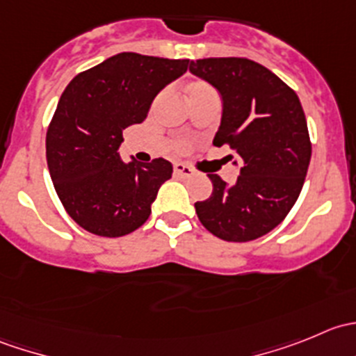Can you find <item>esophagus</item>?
I'll return each mask as SVG.
<instances>
[{
	"label": "esophagus",
	"mask_w": 356,
	"mask_h": 356,
	"mask_svg": "<svg viewBox=\"0 0 356 356\" xmlns=\"http://www.w3.org/2000/svg\"><path fill=\"white\" fill-rule=\"evenodd\" d=\"M174 174L177 175V177L186 179V177H191V175L195 174V170H193V168L189 167V165L181 163V161H177V163L174 165Z\"/></svg>",
	"instance_id": "obj_1"
}]
</instances>
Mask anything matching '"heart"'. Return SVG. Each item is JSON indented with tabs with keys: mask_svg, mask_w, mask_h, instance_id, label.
<instances>
[{
	"mask_svg": "<svg viewBox=\"0 0 356 356\" xmlns=\"http://www.w3.org/2000/svg\"><path fill=\"white\" fill-rule=\"evenodd\" d=\"M213 95H217V91H215L213 86L208 84L207 81H195V82H191L188 88V98L191 103H196V102H200V99L207 98V96H213ZM189 148H191V143H189V139L181 138V139H175L174 141L175 152L184 153V152H188Z\"/></svg>",
	"mask_w": 356,
	"mask_h": 356,
	"instance_id": "obj_1",
	"label": "heart"
}]
</instances>
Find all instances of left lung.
<instances>
[{"instance_id":"left-lung-1","label":"left lung","mask_w":356,"mask_h":356,"mask_svg":"<svg viewBox=\"0 0 356 356\" xmlns=\"http://www.w3.org/2000/svg\"><path fill=\"white\" fill-rule=\"evenodd\" d=\"M189 70L224 99L213 145L229 146L243 161L234 186L208 174L213 191L196 201V213L224 241H253L284 220L303 188L312 156L303 108L284 81L253 60L203 58Z\"/></svg>"}]
</instances>
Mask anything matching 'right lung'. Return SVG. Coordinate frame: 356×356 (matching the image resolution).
Wrapping results in <instances>:
<instances>
[{
  "mask_svg": "<svg viewBox=\"0 0 356 356\" xmlns=\"http://www.w3.org/2000/svg\"><path fill=\"white\" fill-rule=\"evenodd\" d=\"M189 60L118 53L75 75L46 132V160L67 213L88 232L120 238L141 227L172 163H124L122 132L141 124L153 99Z\"/></svg>",
  "mask_w": 356,
  "mask_h": 356,
  "instance_id": "right-lung-1",
  "label": "right lung"
}]
</instances>
